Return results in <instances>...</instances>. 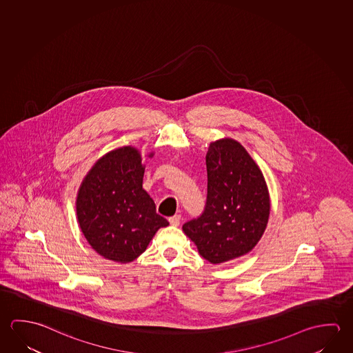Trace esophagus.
Segmentation results:
<instances>
[{
  "label": "esophagus",
  "instance_id": "1",
  "mask_svg": "<svg viewBox=\"0 0 353 353\" xmlns=\"http://www.w3.org/2000/svg\"><path fill=\"white\" fill-rule=\"evenodd\" d=\"M168 222H170L171 225L177 227V225L179 224V222H181V216H179V214H176V216H170V218H168Z\"/></svg>",
  "mask_w": 353,
  "mask_h": 353
}]
</instances>
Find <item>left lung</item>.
<instances>
[{
    "label": "left lung",
    "mask_w": 353,
    "mask_h": 353,
    "mask_svg": "<svg viewBox=\"0 0 353 353\" xmlns=\"http://www.w3.org/2000/svg\"><path fill=\"white\" fill-rule=\"evenodd\" d=\"M205 165L203 212L182 229L201 256L219 264L256 245L268 224L270 199L264 176L238 141L223 139L210 143Z\"/></svg>",
    "instance_id": "left-lung-1"
}]
</instances>
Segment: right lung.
Wrapping results in <instances>:
<instances>
[{"label":"right lung","mask_w":353,"mask_h":353,"mask_svg":"<svg viewBox=\"0 0 353 353\" xmlns=\"http://www.w3.org/2000/svg\"><path fill=\"white\" fill-rule=\"evenodd\" d=\"M143 171L139 151L125 146L101 157L79 188L81 232L106 259L130 263L146 250L159 229L168 225L143 188Z\"/></svg>","instance_id":"right-lung-1"}]
</instances>
